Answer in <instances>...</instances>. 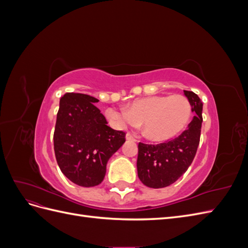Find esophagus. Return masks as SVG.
Here are the masks:
<instances>
[{
  "instance_id": "obj_1",
  "label": "esophagus",
  "mask_w": 248,
  "mask_h": 248,
  "mask_svg": "<svg viewBox=\"0 0 248 248\" xmlns=\"http://www.w3.org/2000/svg\"><path fill=\"white\" fill-rule=\"evenodd\" d=\"M126 140H133V141H137V137L134 136V134H132V133L128 132V133L126 134Z\"/></svg>"
}]
</instances>
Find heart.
<instances>
[{"label":"heart","instance_id":"1","mask_svg":"<svg viewBox=\"0 0 248 248\" xmlns=\"http://www.w3.org/2000/svg\"><path fill=\"white\" fill-rule=\"evenodd\" d=\"M107 116L119 127L141 124L145 138L166 141L185 128L191 116V106L183 95H154L134 100L126 110L109 108Z\"/></svg>","mask_w":248,"mask_h":248}]
</instances>
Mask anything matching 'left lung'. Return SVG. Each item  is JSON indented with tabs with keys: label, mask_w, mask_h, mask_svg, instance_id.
<instances>
[{
	"label": "left lung",
	"mask_w": 248,
	"mask_h": 248,
	"mask_svg": "<svg viewBox=\"0 0 248 248\" xmlns=\"http://www.w3.org/2000/svg\"><path fill=\"white\" fill-rule=\"evenodd\" d=\"M184 95L194 112L187 129L178 138L158 145L139 142L138 176L142 184L151 188H162L175 183L196 156L202 122V102L191 91L184 90Z\"/></svg>",
	"instance_id": "8db88e82"
}]
</instances>
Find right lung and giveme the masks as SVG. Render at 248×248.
Instances as JSON below:
<instances>
[{"label": "right lung", "instance_id": "right-lung-1", "mask_svg": "<svg viewBox=\"0 0 248 248\" xmlns=\"http://www.w3.org/2000/svg\"><path fill=\"white\" fill-rule=\"evenodd\" d=\"M86 94L66 93L60 99L54 132V149L58 166L71 182L82 187L100 184L107 163L124 142L125 132L114 130L98 102Z\"/></svg>", "mask_w": 248, "mask_h": 248}]
</instances>
